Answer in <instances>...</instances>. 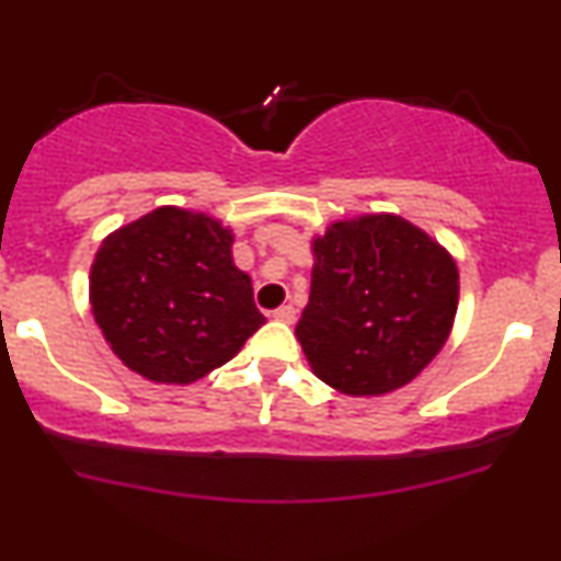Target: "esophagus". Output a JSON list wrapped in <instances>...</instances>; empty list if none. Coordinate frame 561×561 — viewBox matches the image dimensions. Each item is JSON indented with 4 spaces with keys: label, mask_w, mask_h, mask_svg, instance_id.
Listing matches in <instances>:
<instances>
[{
    "label": "esophagus",
    "mask_w": 561,
    "mask_h": 561,
    "mask_svg": "<svg viewBox=\"0 0 561 561\" xmlns=\"http://www.w3.org/2000/svg\"><path fill=\"white\" fill-rule=\"evenodd\" d=\"M274 319L282 323H293L295 321V308L293 306H279L274 310Z\"/></svg>",
    "instance_id": "1"
}]
</instances>
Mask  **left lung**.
<instances>
[{
  "label": "left lung",
  "instance_id": "obj_1",
  "mask_svg": "<svg viewBox=\"0 0 561 561\" xmlns=\"http://www.w3.org/2000/svg\"><path fill=\"white\" fill-rule=\"evenodd\" d=\"M310 298L295 327L310 370L347 397L402 389L447 345L457 261L400 214L336 219L310 240Z\"/></svg>",
  "mask_w": 561,
  "mask_h": 561
}]
</instances>
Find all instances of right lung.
<instances>
[{
  "label": "right lung",
  "mask_w": 561,
  "mask_h": 561,
  "mask_svg": "<svg viewBox=\"0 0 561 561\" xmlns=\"http://www.w3.org/2000/svg\"><path fill=\"white\" fill-rule=\"evenodd\" d=\"M232 227L159 206L101 240L88 302L112 353L153 383L204 379L266 323L232 259Z\"/></svg>",
  "instance_id": "obj_1"
}]
</instances>
